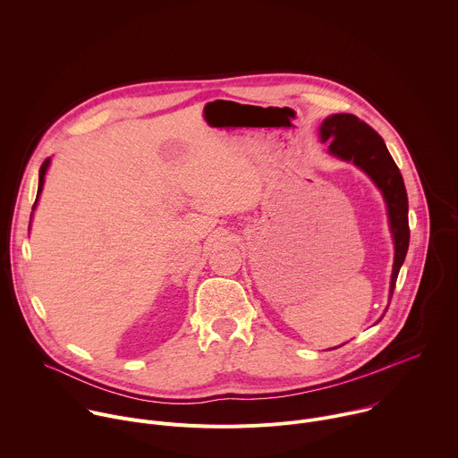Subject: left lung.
Instances as JSON below:
<instances>
[{
	"label": "left lung",
	"mask_w": 458,
	"mask_h": 458,
	"mask_svg": "<svg viewBox=\"0 0 458 458\" xmlns=\"http://www.w3.org/2000/svg\"><path fill=\"white\" fill-rule=\"evenodd\" d=\"M318 138L322 143L327 141L329 145L327 152L333 157L345 163H352L356 168L367 174L369 179L376 184V188L383 195V200L386 206L388 227L394 242V265H392L390 290H388L390 292L388 301H390L395 286V279L406 258L408 242H410L408 197H406L401 172L395 166L392 156L388 154L381 136L354 114L338 113V114L327 116L320 123Z\"/></svg>",
	"instance_id": "left-lung-1"
}]
</instances>
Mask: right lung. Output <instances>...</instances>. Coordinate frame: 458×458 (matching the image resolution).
I'll return each mask as SVG.
<instances>
[{"label":"right lung","instance_id":"add662e5","mask_svg":"<svg viewBox=\"0 0 458 458\" xmlns=\"http://www.w3.org/2000/svg\"><path fill=\"white\" fill-rule=\"evenodd\" d=\"M50 157L43 163V166H41V170H39V188H38V197H36V204H34V208H32V211L36 209V206H38V202H39V195H41V191H43V186H45V177H47V172H48V166H50Z\"/></svg>","mask_w":458,"mask_h":458}]
</instances>
